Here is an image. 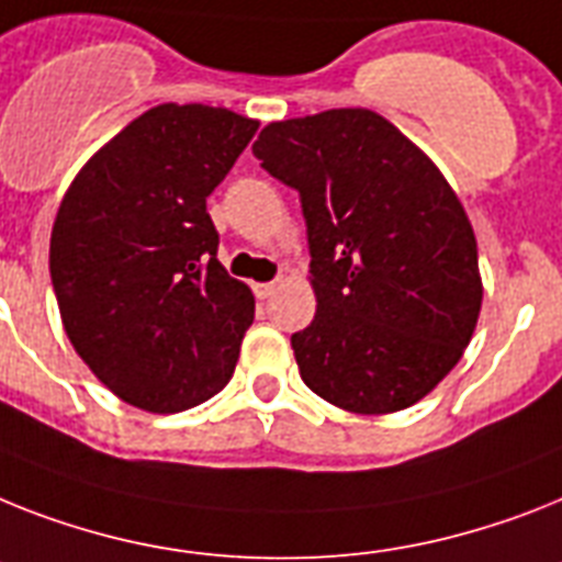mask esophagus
I'll list each match as a JSON object with an SVG mask.
<instances>
[{
    "instance_id": "esophagus-1",
    "label": "esophagus",
    "mask_w": 562,
    "mask_h": 562,
    "mask_svg": "<svg viewBox=\"0 0 562 562\" xmlns=\"http://www.w3.org/2000/svg\"><path fill=\"white\" fill-rule=\"evenodd\" d=\"M276 281H267V284H255V295H258V299H270L272 292H276Z\"/></svg>"
}]
</instances>
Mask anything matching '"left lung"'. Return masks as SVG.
Listing matches in <instances>:
<instances>
[{
	"instance_id": "8db88e82",
	"label": "left lung",
	"mask_w": 562,
	"mask_h": 562,
	"mask_svg": "<svg viewBox=\"0 0 562 562\" xmlns=\"http://www.w3.org/2000/svg\"><path fill=\"white\" fill-rule=\"evenodd\" d=\"M252 155L307 221L315 318L292 333L304 384L350 414L416 405L482 307L474 229L442 171L368 109L270 123Z\"/></svg>"
}]
</instances>
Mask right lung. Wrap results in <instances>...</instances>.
Here are the masks:
<instances>
[{
    "mask_svg": "<svg viewBox=\"0 0 562 562\" xmlns=\"http://www.w3.org/2000/svg\"><path fill=\"white\" fill-rule=\"evenodd\" d=\"M258 132L212 105L164 103L80 169L50 232L63 327L128 405L178 414L232 379L255 318L247 284L217 261L206 198Z\"/></svg>",
    "mask_w": 562,
    "mask_h": 562,
    "instance_id": "add662e5",
    "label": "right lung"
}]
</instances>
